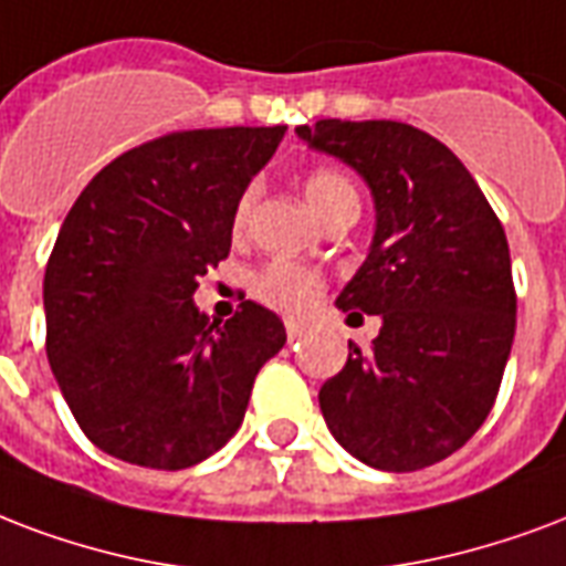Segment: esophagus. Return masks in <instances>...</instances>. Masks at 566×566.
Returning <instances> with one entry per match:
<instances>
[{
	"mask_svg": "<svg viewBox=\"0 0 566 566\" xmlns=\"http://www.w3.org/2000/svg\"><path fill=\"white\" fill-rule=\"evenodd\" d=\"M284 326H287V340H300L302 335L308 332V326H305V323H300V321H287Z\"/></svg>",
	"mask_w": 566,
	"mask_h": 566,
	"instance_id": "34e87169",
	"label": "esophagus"
}]
</instances>
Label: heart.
I'll list each match as a JSON object with an SVG mask.
<instances>
[{
	"label": "heart",
	"mask_w": 566,
	"mask_h": 566,
	"mask_svg": "<svg viewBox=\"0 0 566 566\" xmlns=\"http://www.w3.org/2000/svg\"><path fill=\"white\" fill-rule=\"evenodd\" d=\"M305 198L308 205L321 219H326L329 213H335L338 207L344 205H359V196L356 189L344 175L332 171V168H314L305 175ZM254 192L249 189L240 201H237L234 210V231H243L245 222H249V213H252ZM252 291L258 300H264L266 305L273 308H282V312H305L312 308L314 302L321 300L323 293V279L321 273H314L312 266L296 264V261H270L266 266H261L252 279Z\"/></svg>",
	"instance_id": "obj_1"
}]
</instances>
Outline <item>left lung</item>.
<instances>
[{
    "label": "left lung",
    "instance_id": "1",
    "mask_svg": "<svg viewBox=\"0 0 566 566\" xmlns=\"http://www.w3.org/2000/svg\"><path fill=\"white\" fill-rule=\"evenodd\" d=\"M296 136L359 171L377 207L368 258L335 305L379 314L382 326L323 382L326 427L382 472L439 463L484 424L511 356L516 293L502 222L424 129L326 118Z\"/></svg>",
    "mask_w": 566,
    "mask_h": 566
}]
</instances>
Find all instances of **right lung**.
Masks as SVG:
<instances>
[{"mask_svg":"<svg viewBox=\"0 0 566 566\" xmlns=\"http://www.w3.org/2000/svg\"><path fill=\"white\" fill-rule=\"evenodd\" d=\"M287 127L168 133L82 189L43 275L46 359L82 433L148 469H189L243 424L284 323L245 300L210 321L192 293L231 252L237 201Z\"/></svg>","mask_w":566,"mask_h":566,"instance_id":"obj_1","label":"right lung"}]
</instances>
